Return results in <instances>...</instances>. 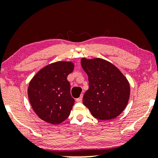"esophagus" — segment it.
<instances>
[{
  "label": "esophagus",
  "instance_id": "esophagus-1",
  "mask_svg": "<svg viewBox=\"0 0 158 158\" xmlns=\"http://www.w3.org/2000/svg\"><path fill=\"white\" fill-rule=\"evenodd\" d=\"M82 99H83V95H81V96H80L79 98H77L76 99V101H77V102H81Z\"/></svg>",
  "mask_w": 158,
  "mask_h": 158
}]
</instances>
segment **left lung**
<instances>
[{"label":"left lung","instance_id":"left-lung-1","mask_svg":"<svg viewBox=\"0 0 158 158\" xmlns=\"http://www.w3.org/2000/svg\"><path fill=\"white\" fill-rule=\"evenodd\" d=\"M81 65L89 81V88L83 96V104L98 119L116 118L128 103L130 94L128 81L116 67L101 58H83Z\"/></svg>","mask_w":158,"mask_h":158}]
</instances>
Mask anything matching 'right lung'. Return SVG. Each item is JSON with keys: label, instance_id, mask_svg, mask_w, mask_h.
<instances>
[{"label": "right lung", "instance_id": "add662e5", "mask_svg": "<svg viewBox=\"0 0 158 158\" xmlns=\"http://www.w3.org/2000/svg\"><path fill=\"white\" fill-rule=\"evenodd\" d=\"M73 69L72 62H57L43 68L30 81L28 96L41 119L58 124L68 118L75 100L67 77Z\"/></svg>", "mask_w": 158, "mask_h": 158}]
</instances>
